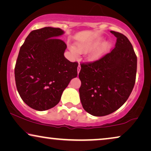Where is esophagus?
I'll use <instances>...</instances> for the list:
<instances>
[{"instance_id": "esophagus-1", "label": "esophagus", "mask_w": 151, "mask_h": 151, "mask_svg": "<svg viewBox=\"0 0 151 151\" xmlns=\"http://www.w3.org/2000/svg\"><path fill=\"white\" fill-rule=\"evenodd\" d=\"M80 69H81V67H80V65H78V73H80Z\"/></svg>"}]
</instances>
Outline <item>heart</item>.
<instances>
[{
  "label": "heart",
  "mask_w": 151,
  "mask_h": 151,
  "mask_svg": "<svg viewBox=\"0 0 151 151\" xmlns=\"http://www.w3.org/2000/svg\"><path fill=\"white\" fill-rule=\"evenodd\" d=\"M102 40L103 38H98L85 42H78L75 47H70V50L73 54L77 55L78 53H86L91 50L88 53L87 58L90 61H96L106 54L112 47L111 40L102 42Z\"/></svg>",
  "instance_id": "heart-1"
}]
</instances>
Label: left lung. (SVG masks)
<instances>
[{
    "mask_svg": "<svg viewBox=\"0 0 151 151\" xmlns=\"http://www.w3.org/2000/svg\"><path fill=\"white\" fill-rule=\"evenodd\" d=\"M117 38L115 48L98 60L82 63L80 98L84 110L94 116L117 111L131 95L135 83L137 56L124 35L111 31Z\"/></svg>",
    "mask_w": 151,
    "mask_h": 151,
    "instance_id": "left-lung-1",
    "label": "left lung"
}]
</instances>
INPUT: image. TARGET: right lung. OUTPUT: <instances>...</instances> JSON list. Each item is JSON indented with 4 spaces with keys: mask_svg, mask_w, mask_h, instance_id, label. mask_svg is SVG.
I'll list each match as a JSON object with an SVG mask.
<instances>
[{
    "mask_svg": "<svg viewBox=\"0 0 151 151\" xmlns=\"http://www.w3.org/2000/svg\"><path fill=\"white\" fill-rule=\"evenodd\" d=\"M60 28L47 27L30 32L20 47L14 74L20 98L31 108L46 111L60 100L63 91L78 76L77 62L64 55L67 45L57 38Z\"/></svg>",
    "mask_w": 151,
    "mask_h": 151,
    "instance_id": "add662e5",
    "label": "right lung"
}]
</instances>
